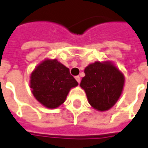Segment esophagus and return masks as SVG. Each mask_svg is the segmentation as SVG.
Segmentation results:
<instances>
[{"instance_id": "obj_1", "label": "esophagus", "mask_w": 148, "mask_h": 148, "mask_svg": "<svg viewBox=\"0 0 148 148\" xmlns=\"http://www.w3.org/2000/svg\"><path fill=\"white\" fill-rule=\"evenodd\" d=\"M75 79H76V81H77L78 83H80L81 78H80V77H79V76H76V77H75Z\"/></svg>"}]
</instances>
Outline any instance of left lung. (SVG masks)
<instances>
[{"label": "left lung", "mask_w": 148, "mask_h": 148, "mask_svg": "<svg viewBox=\"0 0 148 148\" xmlns=\"http://www.w3.org/2000/svg\"><path fill=\"white\" fill-rule=\"evenodd\" d=\"M84 73L80 86L90 105L99 111L110 109L123 93L125 77L122 71L110 61H97L86 67Z\"/></svg>", "instance_id": "1"}]
</instances>
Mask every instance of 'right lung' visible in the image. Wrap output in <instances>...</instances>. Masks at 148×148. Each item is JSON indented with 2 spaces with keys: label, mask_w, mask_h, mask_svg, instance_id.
Returning <instances> with one entry per match:
<instances>
[{
  "label": "right lung",
  "mask_w": 148,
  "mask_h": 148,
  "mask_svg": "<svg viewBox=\"0 0 148 148\" xmlns=\"http://www.w3.org/2000/svg\"><path fill=\"white\" fill-rule=\"evenodd\" d=\"M77 85L69 68L57 59L45 58L30 74L31 91L42 106L49 109L61 106L70 90Z\"/></svg>",
  "instance_id": "add662e5"
}]
</instances>
